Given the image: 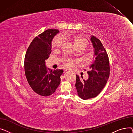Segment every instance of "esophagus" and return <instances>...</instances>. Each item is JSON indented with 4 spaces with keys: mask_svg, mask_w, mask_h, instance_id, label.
<instances>
[{
    "mask_svg": "<svg viewBox=\"0 0 133 133\" xmlns=\"http://www.w3.org/2000/svg\"><path fill=\"white\" fill-rule=\"evenodd\" d=\"M66 72H68V71H70V70H69V69H66V70H65Z\"/></svg>",
    "mask_w": 133,
    "mask_h": 133,
    "instance_id": "obj_1",
    "label": "esophagus"
}]
</instances>
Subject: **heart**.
<instances>
[{
	"label": "heart",
	"mask_w": 133,
	"mask_h": 133,
	"mask_svg": "<svg viewBox=\"0 0 133 133\" xmlns=\"http://www.w3.org/2000/svg\"><path fill=\"white\" fill-rule=\"evenodd\" d=\"M69 39H71L76 48H85L88 44V41L86 38L81 36H75V35H70L69 36ZM64 39L61 36H55L52 42V46L54 48H60L62 46ZM64 65L67 67H71L73 66L74 60L69 58H64L62 60Z\"/></svg>",
	"instance_id": "b5f03b06"
}]
</instances>
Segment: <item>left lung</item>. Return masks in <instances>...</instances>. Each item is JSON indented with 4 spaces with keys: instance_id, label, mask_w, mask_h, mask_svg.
Segmentation results:
<instances>
[{
    "instance_id": "1",
    "label": "left lung",
    "mask_w": 133,
    "mask_h": 133,
    "mask_svg": "<svg viewBox=\"0 0 133 133\" xmlns=\"http://www.w3.org/2000/svg\"><path fill=\"white\" fill-rule=\"evenodd\" d=\"M94 48L95 60L87 71L88 79H83L76 75L75 87L79 96L83 100L93 98L98 95L106 86L109 76L108 55L99 39L94 36L90 38Z\"/></svg>"
}]
</instances>
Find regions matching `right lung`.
<instances>
[{
    "label": "right lung",
    "instance_id": "add662e5",
    "mask_svg": "<svg viewBox=\"0 0 133 133\" xmlns=\"http://www.w3.org/2000/svg\"><path fill=\"white\" fill-rule=\"evenodd\" d=\"M58 32V30L49 29L39 34L32 40L25 54L26 78L33 91L41 96H48L55 92L64 72L45 66V60L51 52L52 40Z\"/></svg>",
    "mask_w": 133,
    "mask_h": 133
}]
</instances>
